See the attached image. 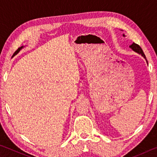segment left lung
Returning a JSON list of instances; mask_svg holds the SVG:
<instances>
[{
	"mask_svg": "<svg viewBox=\"0 0 157 157\" xmlns=\"http://www.w3.org/2000/svg\"><path fill=\"white\" fill-rule=\"evenodd\" d=\"M123 36H125V35H124V34H123ZM129 47L131 48L133 50H134V51H135V52H137V53H139V54L141 55L142 56L146 59V61H147V59H146V57H145V55L144 54V52H143L142 48L139 46V45L136 44H135V43H133L132 45H130Z\"/></svg>",
	"mask_w": 157,
	"mask_h": 157,
	"instance_id": "8db88e82",
	"label": "left lung"
}]
</instances>
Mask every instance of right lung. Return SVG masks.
<instances>
[{"mask_svg": "<svg viewBox=\"0 0 157 157\" xmlns=\"http://www.w3.org/2000/svg\"><path fill=\"white\" fill-rule=\"evenodd\" d=\"M23 47H24V46H21V47H20V48H18L17 50H16L15 52L14 53V55H13V56H14V55H17V54H18V52H19L20 50H21V49H22ZM13 56H12V57H13Z\"/></svg>", "mask_w": 157, "mask_h": 157, "instance_id": "add662e5", "label": "right lung"}]
</instances>
